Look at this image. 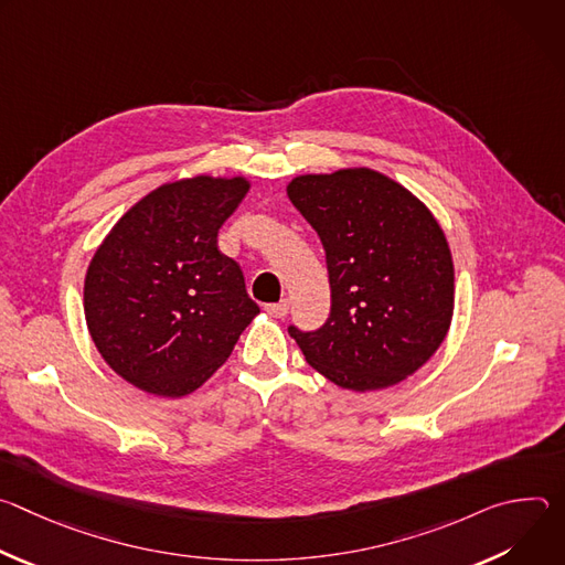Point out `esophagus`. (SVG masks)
I'll return each instance as SVG.
<instances>
[{
	"label": "esophagus",
	"instance_id": "obj_1",
	"mask_svg": "<svg viewBox=\"0 0 565 565\" xmlns=\"http://www.w3.org/2000/svg\"><path fill=\"white\" fill-rule=\"evenodd\" d=\"M264 310H266L270 317H286V315H288V301L284 299V301H279V303H268Z\"/></svg>",
	"mask_w": 565,
	"mask_h": 565
}]
</instances>
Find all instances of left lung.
<instances>
[{
  "label": "left lung",
  "mask_w": 565,
  "mask_h": 565,
  "mask_svg": "<svg viewBox=\"0 0 565 565\" xmlns=\"http://www.w3.org/2000/svg\"><path fill=\"white\" fill-rule=\"evenodd\" d=\"M292 205L327 250L331 317L315 333L290 327L306 362L364 393L414 375L454 317V259L445 230L405 185L373 168L299 174Z\"/></svg>",
  "instance_id": "left-lung-1"
}]
</instances>
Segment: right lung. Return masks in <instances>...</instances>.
<instances>
[{
	"instance_id": "right-lung-1",
	"label": "right lung",
	"mask_w": 565,
	"mask_h": 565,
	"mask_svg": "<svg viewBox=\"0 0 565 565\" xmlns=\"http://www.w3.org/2000/svg\"><path fill=\"white\" fill-rule=\"evenodd\" d=\"M246 177L194 174L158 185L107 232L85 275L89 335L122 380L160 397L196 391L259 315L218 227Z\"/></svg>"
}]
</instances>
